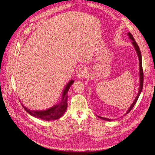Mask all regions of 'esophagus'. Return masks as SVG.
<instances>
[{
    "mask_svg": "<svg viewBox=\"0 0 155 155\" xmlns=\"http://www.w3.org/2000/svg\"><path fill=\"white\" fill-rule=\"evenodd\" d=\"M87 74H88V72H87V68L85 67H81L80 68H79V70H78V72L76 73V76L78 78L81 79L86 77Z\"/></svg>",
    "mask_w": 155,
    "mask_h": 155,
    "instance_id": "obj_1",
    "label": "esophagus"
}]
</instances>
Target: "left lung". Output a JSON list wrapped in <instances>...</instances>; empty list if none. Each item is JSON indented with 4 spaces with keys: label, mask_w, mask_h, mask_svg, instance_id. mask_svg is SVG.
<instances>
[{
    "label": "left lung",
    "mask_w": 155,
    "mask_h": 155,
    "mask_svg": "<svg viewBox=\"0 0 155 155\" xmlns=\"http://www.w3.org/2000/svg\"><path fill=\"white\" fill-rule=\"evenodd\" d=\"M127 35L129 36V39L132 41V44L134 46V48H135L136 51H137V55L138 56V59H139V66H140V72H139V76H140V85H139V91H138V94L137 96V97H136L135 100H134L133 103L132 104H131V105L130 106V107L129 108L128 110L127 111V112L125 113V114H128L129 112L131 110V109H133L134 105L136 104V103H137L138 97L140 95V94H141L142 92V88H143V69H142V55H141V51H140V48H139V46L138 45H137V43H136V41L134 40V39L133 38V36L132 35V34H130V32H129L127 34ZM98 118H101L102 120H105V121H112L111 119H109V118H104V117H101L100 116H97Z\"/></svg>",
    "instance_id": "obj_1"
}]
</instances>
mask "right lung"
<instances>
[{
	"label": "right lung",
	"mask_w": 155,
	"mask_h": 155,
	"mask_svg": "<svg viewBox=\"0 0 155 155\" xmlns=\"http://www.w3.org/2000/svg\"><path fill=\"white\" fill-rule=\"evenodd\" d=\"M74 82V80L71 79V80L67 84V85L65 86L62 93L61 100L60 101L59 104L49 108L48 109L43 110H32L27 109V108L23 105L22 106L24 107L25 110L28 112V113L30 114L32 116L35 117V118H41V120L45 121L58 120L64 114L65 111H66L67 109V92L69 90L70 87L72 86Z\"/></svg>",
	"instance_id": "right-lung-1"
}]
</instances>
